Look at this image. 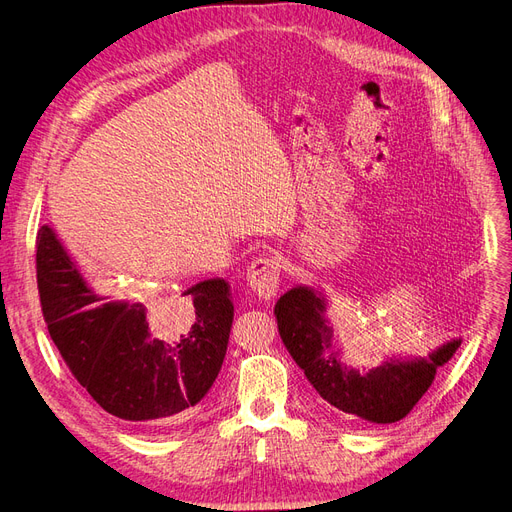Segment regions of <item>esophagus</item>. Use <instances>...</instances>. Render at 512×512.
Masks as SVG:
<instances>
[{
  "label": "esophagus",
  "mask_w": 512,
  "mask_h": 512,
  "mask_svg": "<svg viewBox=\"0 0 512 512\" xmlns=\"http://www.w3.org/2000/svg\"><path fill=\"white\" fill-rule=\"evenodd\" d=\"M248 285L260 299H273L279 291L281 281V260L275 256L256 258L248 266Z\"/></svg>",
  "instance_id": "esophagus-1"
}]
</instances>
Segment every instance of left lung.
Segmentation results:
<instances>
[{
	"label": "left lung",
	"instance_id": "8db88e82",
	"mask_svg": "<svg viewBox=\"0 0 512 512\" xmlns=\"http://www.w3.org/2000/svg\"><path fill=\"white\" fill-rule=\"evenodd\" d=\"M326 312L328 299L322 291L295 285L275 304L279 335L316 393L347 417L368 424L403 419L428 393L436 370L461 347V339H448L426 357H384L380 366L366 372L343 362L337 328Z\"/></svg>",
	"mask_w": 512,
	"mask_h": 512
}]
</instances>
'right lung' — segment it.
<instances>
[{"mask_svg": "<svg viewBox=\"0 0 512 512\" xmlns=\"http://www.w3.org/2000/svg\"><path fill=\"white\" fill-rule=\"evenodd\" d=\"M37 283L55 347L107 413L136 426L175 424L215 384L233 324L225 279L200 281L179 304L150 314L88 285L53 227L43 225Z\"/></svg>", "mask_w": 512, "mask_h": 512, "instance_id": "1", "label": "right lung"}]
</instances>
